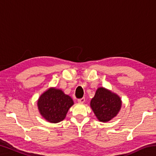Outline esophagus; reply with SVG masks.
Instances as JSON below:
<instances>
[{"label":"esophagus","mask_w":156,"mask_h":156,"mask_svg":"<svg viewBox=\"0 0 156 156\" xmlns=\"http://www.w3.org/2000/svg\"><path fill=\"white\" fill-rule=\"evenodd\" d=\"M84 101H85V98H82L78 100V102L79 103H84Z\"/></svg>","instance_id":"esophagus-1"}]
</instances>
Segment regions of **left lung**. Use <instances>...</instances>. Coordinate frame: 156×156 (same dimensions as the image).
<instances>
[{"mask_svg": "<svg viewBox=\"0 0 156 156\" xmlns=\"http://www.w3.org/2000/svg\"><path fill=\"white\" fill-rule=\"evenodd\" d=\"M90 105L98 119L100 122H107L117 115L122 102L117 95L100 87L97 89Z\"/></svg>", "mask_w": 156, "mask_h": 156, "instance_id": "8db88e82", "label": "left lung"}]
</instances>
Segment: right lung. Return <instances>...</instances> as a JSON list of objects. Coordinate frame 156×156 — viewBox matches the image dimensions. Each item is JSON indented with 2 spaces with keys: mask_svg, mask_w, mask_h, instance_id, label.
Listing matches in <instances>:
<instances>
[{
  "mask_svg": "<svg viewBox=\"0 0 156 156\" xmlns=\"http://www.w3.org/2000/svg\"><path fill=\"white\" fill-rule=\"evenodd\" d=\"M73 105L70 96L60 89L51 88L39 98L38 109L43 117L52 123L59 122L65 119L69 108Z\"/></svg>",
  "mask_w": 156,
  "mask_h": 156,
  "instance_id": "obj_1",
  "label": "right lung"
}]
</instances>
